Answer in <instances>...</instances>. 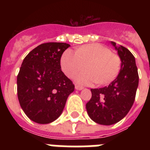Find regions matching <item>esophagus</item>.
Wrapping results in <instances>:
<instances>
[{
	"mask_svg": "<svg viewBox=\"0 0 150 150\" xmlns=\"http://www.w3.org/2000/svg\"><path fill=\"white\" fill-rule=\"evenodd\" d=\"M75 89H77V90H82L83 89V87L82 86H78V85H76L75 86Z\"/></svg>",
	"mask_w": 150,
	"mask_h": 150,
	"instance_id": "34e87169",
	"label": "esophagus"
}]
</instances>
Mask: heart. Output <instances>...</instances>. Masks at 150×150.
<instances>
[{
	"mask_svg": "<svg viewBox=\"0 0 150 150\" xmlns=\"http://www.w3.org/2000/svg\"><path fill=\"white\" fill-rule=\"evenodd\" d=\"M76 77V82L82 85L99 82L110 83L118 75L121 66L120 57L100 43H90L79 47L77 51L68 49L61 58V66L68 77L73 78L85 68Z\"/></svg>",
	"mask_w": 150,
	"mask_h": 150,
	"instance_id": "b5f03b06",
	"label": "heart"
}]
</instances>
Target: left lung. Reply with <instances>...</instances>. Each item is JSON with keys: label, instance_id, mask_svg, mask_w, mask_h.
<instances>
[{"label": "left lung", "instance_id": "8db88e82", "mask_svg": "<svg viewBox=\"0 0 150 150\" xmlns=\"http://www.w3.org/2000/svg\"><path fill=\"white\" fill-rule=\"evenodd\" d=\"M110 43L121 58L120 72L108 86L91 89L92 97L86 106L89 117L103 125H114L127 115L134 103L139 86L135 57L123 46Z\"/></svg>", "mask_w": 150, "mask_h": 150}]
</instances>
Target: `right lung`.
Returning <instances> with one entry per match:
<instances>
[{
  "label": "right lung",
  "mask_w": 150,
  "mask_h": 150,
  "mask_svg": "<svg viewBox=\"0 0 150 150\" xmlns=\"http://www.w3.org/2000/svg\"><path fill=\"white\" fill-rule=\"evenodd\" d=\"M69 47L65 43H43L22 61L17 76L18 98L25 114L36 123L58 118L75 89L61 68V55Z\"/></svg>",
  "instance_id": "right-lung-1"
}]
</instances>
